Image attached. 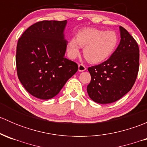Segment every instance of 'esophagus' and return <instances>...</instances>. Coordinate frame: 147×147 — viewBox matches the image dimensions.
Here are the masks:
<instances>
[{
    "label": "esophagus",
    "mask_w": 147,
    "mask_h": 147,
    "mask_svg": "<svg viewBox=\"0 0 147 147\" xmlns=\"http://www.w3.org/2000/svg\"><path fill=\"white\" fill-rule=\"evenodd\" d=\"M78 69H79L80 72H83V71H84L86 69V67L84 65L80 64L78 65Z\"/></svg>",
    "instance_id": "obj_1"
}]
</instances>
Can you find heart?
<instances>
[{
  "mask_svg": "<svg viewBox=\"0 0 147 147\" xmlns=\"http://www.w3.org/2000/svg\"><path fill=\"white\" fill-rule=\"evenodd\" d=\"M118 36L114 31H105L94 28H84L77 33L76 38L69 40L67 51L75 59L80 55V47L90 63H100L110 57L117 46Z\"/></svg>",
  "mask_w": 147,
  "mask_h": 147,
  "instance_id": "heart-1",
  "label": "heart"
}]
</instances>
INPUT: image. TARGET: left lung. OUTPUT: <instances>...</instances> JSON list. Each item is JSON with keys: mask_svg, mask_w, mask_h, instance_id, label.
<instances>
[{"mask_svg": "<svg viewBox=\"0 0 147 147\" xmlns=\"http://www.w3.org/2000/svg\"><path fill=\"white\" fill-rule=\"evenodd\" d=\"M121 40L111 57L100 65L88 67L91 81L87 93L94 102H116L131 90L139 68V49L137 41L120 26Z\"/></svg>", "mask_w": 147, "mask_h": 147, "instance_id": "1", "label": "left lung"}]
</instances>
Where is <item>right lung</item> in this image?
Listing matches in <instances>:
<instances>
[{
  "mask_svg": "<svg viewBox=\"0 0 147 147\" xmlns=\"http://www.w3.org/2000/svg\"><path fill=\"white\" fill-rule=\"evenodd\" d=\"M66 24L67 20L38 22L18 41V77L28 92L38 99L49 100L57 95L78 69L76 63L65 57Z\"/></svg>",
  "mask_w": 147,
  "mask_h": 147,
  "instance_id": "add662e5",
  "label": "right lung"
}]
</instances>
